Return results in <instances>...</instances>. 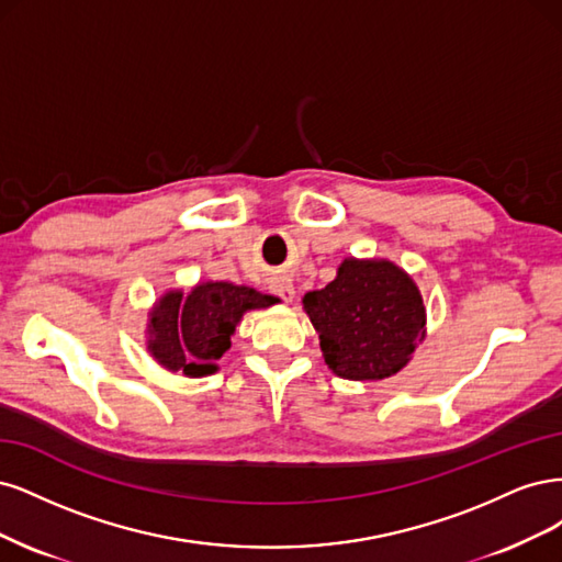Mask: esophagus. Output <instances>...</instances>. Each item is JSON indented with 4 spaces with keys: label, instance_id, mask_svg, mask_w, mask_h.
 <instances>
[{
    "label": "esophagus",
    "instance_id": "obj_1",
    "mask_svg": "<svg viewBox=\"0 0 562 562\" xmlns=\"http://www.w3.org/2000/svg\"><path fill=\"white\" fill-rule=\"evenodd\" d=\"M270 292L278 294L286 303H292L296 299V286L289 276H276L273 280H270Z\"/></svg>",
    "mask_w": 562,
    "mask_h": 562
}]
</instances>
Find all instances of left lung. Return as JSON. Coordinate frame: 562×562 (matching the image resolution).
I'll list each match as a JSON object with an SVG mask.
<instances>
[{"instance_id":"obj_1","label":"left lung","mask_w":562,"mask_h":562,"mask_svg":"<svg viewBox=\"0 0 562 562\" xmlns=\"http://www.w3.org/2000/svg\"><path fill=\"white\" fill-rule=\"evenodd\" d=\"M303 311L327 367L346 380L400 373L427 334L420 289L390 259L348 257L327 286L303 296Z\"/></svg>"}]
</instances>
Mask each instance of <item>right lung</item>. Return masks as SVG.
<instances>
[{
    "label": "right lung",
    "mask_w": 562,
    "mask_h": 562,
    "mask_svg": "<svg viewBox=\"0 0 562 562\" xmlns=\"http://www.w3.org/2000/svg\"><path fill=\"white\" fill-rule=\"evenodd\" d=\"M278 299L257 289L205 280L182 289H168L149 307L147 352L158 367L187 378L214 373L216 361L231 348V338L245 313L266 311Z\"/></svg>",
    "instance_id": "right-lung-1"
}]
</instances>
